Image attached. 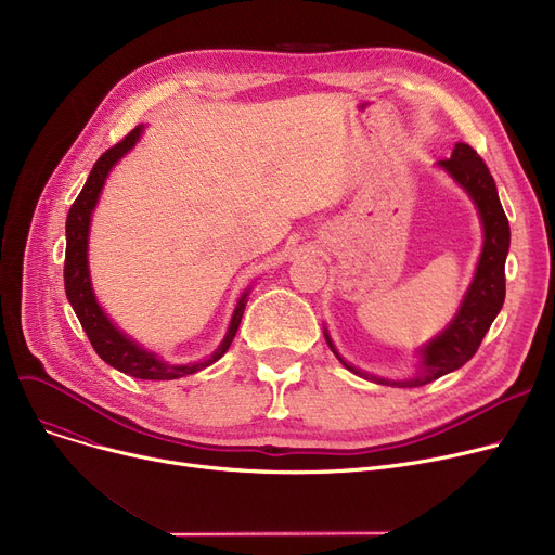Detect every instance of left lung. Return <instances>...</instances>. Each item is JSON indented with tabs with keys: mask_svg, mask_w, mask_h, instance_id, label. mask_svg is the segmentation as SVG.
Masks as SVG:
<instances>
[{
	"mask_svg": "<svg viewBox=\"0 0 555 555\" xmlns=\"http://www.w3.org/2000/svg\"><path fill=\"white\" fill-rule=\"evenodd\" d=\"M439 166L446 168L454 178V182H459L473 197L483 224V249L477 262L475 279L468 287V293L463 297V304L456 317L439 337H434L429 344L421 348V366L416 375L406 377V380H387V377L369 375L344 362L341 356L335 351L328 333L324 331V337L331 346V351L337 356V360L348 371H353L377 385L423 387L439 380V377L446 373L461 369L477 353L483 335L488 333L494 317L500 314L504 306V297H506L504 266H506V254L511 245V227L502 209V202H500L492 175L483 164V159L477 155V151H473L468 143H456L452 157L441 159Z\"/></svg>",
	"mask_w": 555,
	"mask_h": 555,
	"instance_id": "1",
	"label": "left lung"
}]
</instances>
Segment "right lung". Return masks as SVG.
I'll use <instances>...</instances> for the list:
<instances>
[{
    "mask_svg": "<svg viewBox=\"0 0 555 555\" xmlns=\"http://www.w3.org/2000/svg\"><path fill=\"white\" fill-rule=\"evenodd\" d=\"M143 132V126H137L132 132H128L119 143H114L109 151H105L99 162L94 164L90 178H87L82 191L74 199L72 209L67 214V251H65V293L67 299L78 317V322L90 337L94 351L103 362L121 371L126 375L139 377V380H178V377L191 375L199 369H207L216 360H220L227 348L231 346L236 331L241 326V319L247 306L249 289H245L243 297L238 299L236 310L231 314V322L227 328V335L222 344L216 348V353L209 360L193 362V364H168L155 353L145 351L137 341H132L126 333L116 328L103 308L99 306L92 281H90V268H87V236H90V220L92 211L99 202L101 189L105 184V178L109 175L112 166L119 162L132 145L139 141Z\"/></svg>",
    "mask_w": 555,
    "mask_h": 555,
    "instance_id": "add662e5",
    "label": "right lung"
}]
</instances>
